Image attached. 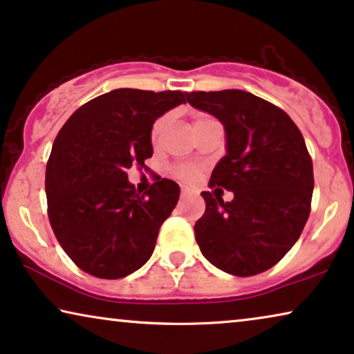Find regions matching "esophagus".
Listing matches in <instances>:
<instances>
[{
    "label": "esophagus",
    "instance_id": "34e87169",
    "mask_svg": "<svg viewBox=\"0 0 354 354\" xmlns=\"http://www.w3.org/2000/svg\"><path fill=\"white\" fill-rule=\"evenodd\" d=\"M192 196H194V192L189 187H183L181 189V198H189V197H192Z\"/></svg>",
    "mask_w": 354,
    "mask_h": 354
}]
</instances>
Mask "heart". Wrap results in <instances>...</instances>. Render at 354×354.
Here are the masks:
<instances>
[{"label": "heart", "mask_w": 354, "mask_h": 354, "mask_svg": "<svg viewBox=\"0 0 354 354\" xmlns=\"http://www.w3.org/2000/svg\"><path fill=\"white\" fill-rule=\"evenodd\" d=\"M205 120H210V117H205V115L197 117L196 120H194V128H196L197 125H201V123L205 122ZM165 122H167V118H158V120H157L156 123H153V127H152V139H157V136H158V134H160V131H162L163 125H165ZM175 173H176V176L183 178V179H192V178L197 176V170H196V168H194V167H187V165L178 167Z\"/></svg>", "instance_id": "b5f03b06"}]
</instances>
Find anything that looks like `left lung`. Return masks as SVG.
Instances as JSON below:
<instances>
[{"label":"left lung","mask_w":354,"mask_h":354,"mask_svg":"<svg viewBox=\"0 0 354 354\" xmlns=\"http://www.w3.org/2000/svg\"><path fill=\"white\" fill-rule=\"evenodd\" d=\"M187 102L221 122L226 156L210 186L234 192L231 202L202 192L205 213L196 223L202 255L232 276H255L281 261L310 216L313 162L292 118L242 91L186 93Z\"/></svg>","instance_id":"obj_1"}]
</instances>
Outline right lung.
<instances>
[{"instance_id":"1","label":"right lung","mask_w":354,"mask_h":354,"mask_svg":"<svg viewBox=\"0 0 354 354\" xmlns=\"http://www.w3.org/2000/svg\"><path fill=\"white\" fill-rule=\"evenodd\" d=\"M186 104L181 91L120 88L73 112L46 167L49 223L64 252L88 274L120 279L151 258L179 186L160 179L136 192L127 171L152 157V127Z\"/></svg>"}]
</instances>
